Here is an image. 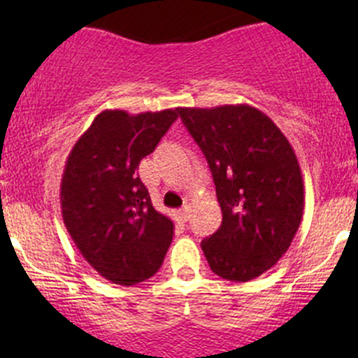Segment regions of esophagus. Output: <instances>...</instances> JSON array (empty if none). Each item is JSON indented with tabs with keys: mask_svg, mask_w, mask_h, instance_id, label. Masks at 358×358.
<instances>
[{
	"mask_svg": "<svg viewBox=\"0 0 358 358\" xmlns=\"http://www.w3.org/2000/svg\"><path fill=\"white\" fill-rule=\"evenodd\" d=\"M190 213H192V209H190V206L187 204V206H183L182 209H180V211H178V216H180V218L183 220V222H187V220L190 218Z\"/></svg>",
	"mask_w": 358,
	"mask_h": 358,
	"instance_id": "34e87169",
	"label": "esophagus"
}]
</instances>
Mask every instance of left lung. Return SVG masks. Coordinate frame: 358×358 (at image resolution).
Instances as JSON below:
<instances>
[{"label": "left lung", "mask_w": 358, "mask_h": 358, "mask_svg": "<svg viewBox=\"0 0 358 358\" xmlns=\"http://www.w3.org/2000/svg\"><path fill=\"white\" fill-rule=\"evenodd\" d=\"M204 152L222 225L201 243L216 275L248 282L272 268L303 218L305 190L298 157L275 122L256 107H178Z\"/></svg>", "instance_id": "8db88e82"}]
</instances>
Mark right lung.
I'll use <instances>...</instances> for the list:
<instances>
[{
  "label": "right lung",
  "instance_id": "right-lung-1",
  "mask_svg": "<svg viewBox=\"0 0 358 358\" xmlns=\"http://www.w3.org/2000/svg\"><path fill=\"white\" fill-rule=\"evenodd\" d=\"M178 117V109L103 110L72 147L60 183L62 218L83 258L110 282L133 286L161 268L173 239L140 180V161Z\"/></svg>",
  "mask_w": 358,
  "mask_h": 358
}]
</instances>
